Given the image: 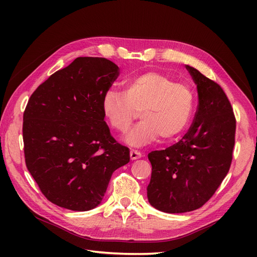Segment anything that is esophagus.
<instances>
[{
  "mask_svg": "<svg viewBox=\"0 0 257 257\" xmlns=\"http://www.w3.org/2000/svg\"><path fill=\"white\" fill-rule=\"evenodd\" d=\"M130 157H131V160L134 161V160H138L141 159L143 157V154L141 152H138L136 150H131L130 152Z\"/></svg>",
  "mask_w": 257,
  "mask_h": 257,
  "instance_id": "esophagus-1",
  "label": "esophagus"
}]
</instances>
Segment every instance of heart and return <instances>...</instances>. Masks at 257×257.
<instances>
[{"mask_svg":"<svg viewBox=\"0 0 257 257\" xmlns=\"http://www.w3.org/2000/svg\"><path fill=\"white\" fill-rule=\"evenodd\" d=\"M107 123L125 133L141 111L143 121L124 138L131 147H144L157 141H170L188 126L194 109L191 85L172 76L149 71L130 77L123 93L108 91L102 102Z\"/></svg>","mask_w":257,"mask_h":257,"instance_id":"heart-1","label":"heart"}]
</instances>
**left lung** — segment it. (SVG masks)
<instances>
[{"instance_id": "obj_1", "label": "left lung", "mask_w": 257, "mask_h": 257, "mask_svg": "<svg viewBox=\"0 0 257 257\" xmlns=\"http://www.w3.org/2000/svg\"><path fill=\"white\" fill-rule=\"evenodd\" d=\"M185 67L197 87L194 122L181 141L148 155L152 165L148 200L166 213L205 205L226 177L235 145L236 119L223 89L196 68Z\"/></svg>"}]
</instances>
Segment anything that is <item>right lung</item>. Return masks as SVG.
<instances>
[{
  "mask_svg": "<svg viewBox=\"0 0 257 257\" xmlns=\"http://www.w3.org/2000/svg\"><path fill=\"white\" fill-rule=\"evenodd\" d=\"M118 76L113 62L80 57L31 95L23 113L26 164L52 204L94 209L114 170L130 162L128 148L110 135L102 109Z\"/></svg>",
  "mask_w": 257,
  "mask_h": 257,
  "instance_id": "add662e5",
  "label": "right lung"
}]
</instances>
